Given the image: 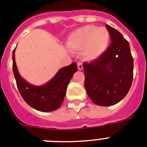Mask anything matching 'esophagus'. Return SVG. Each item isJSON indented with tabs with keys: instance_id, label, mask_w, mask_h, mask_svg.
<instances>
[{
	"instance_id": "esophagus-1",
	"label": "esophagus",
	"mask_w": 147,
	"mask_h": 147,
	"mask_svg": "<svg viewBox=\"0 0 147 147\" xmlns=\"http://www.w3.org/2000/svg\"><path fill=\"white\" fill-rule=\"evenodd\" d=\"M77 66H78V69L81 71V70L83 69V66H82V62H78L77 63Z\"/></svg>"
}]
</instances>
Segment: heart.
Masks as SVG:
<instances>
[{
    "instance_id": "1",
    "label": "heart",
    "mask_w": 147,
    "mask_h": 147,
    "mask_svg": "<svg viewBox=\"0 0 147 147\" xmlns=\"http://www.w3.org/2000/svg\"><path fill=\"white\" fill-rule=\"evenodd\" d=\"M109 41L110 33L107 28L86 26L72 32L67 37L66 44L74 50L84 49L87 57L94 58L106 50Z\"/></svg>"
}]
</instances>
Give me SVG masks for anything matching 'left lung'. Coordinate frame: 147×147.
<instances>
[{
	"label": "left lung",
	"mask_w": 147,
	"mask_h": 147,
	"mask_svg": "<svg viewBox=\"0 0 147 147\" xmlns=\"http://www.w3.org/2000/svg\"><path fill=\"white\" fill-rule=\"evenodd\" d=\"M111 44L107 51L90 62H84L85 87L92 102L112 106L129 92L133 79V58L129 44L115 28L106 24Z\"/></svg>",
	"instance_id": "8db88e82"
}]
</instances>
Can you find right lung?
<instances>
[{
	"label": "right lung",
	"instance_id": "1",
	"mask_svg": "<svg viewBox=\"0 0 147 147\" xmlns=\"http://www.w3.org/2000/svg\"><path fill=\"white\" fill-rule=\"evenodd\" d=\"M15 51L12 52V69L17 86L21 96L29 106L41 112H51L57 110L64 100L67 85L74 73L77 71V65L73 62L62 67L46 84L40 86L31 85L21 77L16 65Z\"/></svg>",
	"mask_w": 147,
	"mask_h": 147
}]
</instances>
